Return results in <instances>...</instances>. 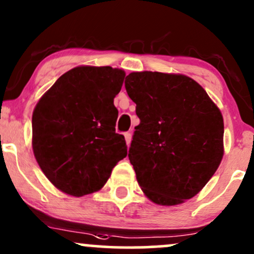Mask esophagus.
<instances>
[{
	"instance_id": "1",
	"label": "esophagus",
	"mask_w": 254,
	"mask_h": 254,
	"mask_svg": "<svg viewBox=\"0 0 254 254\" xmlns=\"http://www.w3.org/2000/svg\"><path fill=\"white\" fill-rule=\"evenodd\" d=\"M124 137H125V142H127V144L130 145V143H131V133L130 132H125Z\"/></svg>"
}]
</instances>
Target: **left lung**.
<instances>
[{"instance_id": "left-lung-1", "label": "left lung", "mask_w": 254, "mask_h": 254, "mask_svg": "<svg viewBox=\"0 0 254 254\" xmlns=\"http://www.w3.org/2000/svg\"><path fill=\"white\" fill-rule=\"evenodd\" d=\"M125 88L141 121L129 160L143 193L166 206L194 197L222 161L220 109L199 83L182 74L131 72Z\"/></svg>"}]
</instances>
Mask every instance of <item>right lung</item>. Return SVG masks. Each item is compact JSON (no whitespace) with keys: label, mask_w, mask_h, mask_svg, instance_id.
Instances as JSON below:
<instances>
[{"label":"right lung","mask_w":254,"mask_h":254,"mask_svg":"<svg viewBox=\"0 0 254 254\" xmlns=\"http://www.w3.org/2000/svg\"><path fill=\"white\" fill-rule=\"evenodd\" d=\"M124 77L122 69L76 66L34 107V157L52 185L69 196L100 190L127 155L124 136L116 132L118 110L113 104Z\"/></svg>","instance_id":"right-lung-1"}]
</instances>
